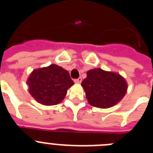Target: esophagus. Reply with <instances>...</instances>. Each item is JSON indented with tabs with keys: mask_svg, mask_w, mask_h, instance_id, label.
Masks as SVG:
<instances>
[{
	"mask_svg": "<svg viewBox=\"0 0 153 153\" xmlns=\"http://www.w3.org/2000/svg\"><path fill=\"white\" fill-rule=\"evenodd\" d=\"M74 82H75V83H80L81 82H82V78L79 77L78 79H74Z\"/></svg>",
	"mask_w": 153,
	"mask_h": 153,
	"instance_id": "obj_1",
	"label": "esophagus"
}]
</instances>
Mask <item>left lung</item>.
Returning <instances> with one entry per match:
<instances>
[{
  "instance_id": "obj_1",
  "label": "left lung",
  "mask_w": 153,
  "mask_h": 153,
  "mask_svg": "<svg viewBox=\"0 0 153 153\" xmlns=\"http://www.w3.org/2000/svg\"><path fill=\"white\" fill-rule=\"evenodd\" d=\"M86 75L81 85L92 106L103 109L111 107L126 93V82L120 74L98 68L89 70Z\"/></svg>"
}]
</instances>
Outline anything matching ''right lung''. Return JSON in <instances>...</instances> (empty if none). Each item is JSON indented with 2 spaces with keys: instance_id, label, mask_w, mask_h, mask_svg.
<instances>
[{
  "instance_id": "right-lung-1",
  "label": "right lung",
  "mask_w": 153,
  "mask_h": 153,
  "mask_svg": "<svg viewBox=\"0 0 153 153\" xmlns=\"http://www.w3.org/2000/svg\"><path fill=\"white\" fill-rule=\"evenodd\" d=\"M29 92L43 105L53 106L63 100L74 84L68 71L56 64L33 70L27 79Z\"/></svg>"
}]
</instances>
